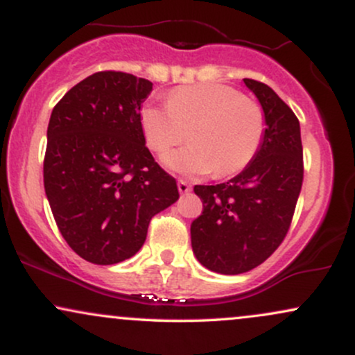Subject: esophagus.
<instances>
[{"mask_svg": "<svg viewBox=\"0 0 355 355\" xmlns=\"http://www.w3.org/2000/svg\"><path fill=\"white\" fill-rule=\"evenodd\" d=\"M190 189H191V185H190L189 182H187V180H178V191H180L182 195L189 193Z\"/></svg>", "mask_w": 355, "mask_h": 355, "instance_id": "1", "label": "esophagus"}]
</instances>
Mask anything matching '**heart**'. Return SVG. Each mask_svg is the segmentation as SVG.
Returning a JSON list of instances; mask_svg holds the SVG:
<instances>
[{
    "instance_id": "heart-1",
    "label": "heart",
    "mask_w": 355,
    "mask_h": 355,
    "mask_svg": "<svg viewBox=\"0 0 355 355\" xmlns=\"http://www.w3.org/2000/svg\"><path fill=\"white\" fill-rule=\"evenodd\" d=\"M141 128L153 152H165L185 140L187 146L168 152L164 162L187 175L215 173L232 177L245 170L262 146L266 115L255 101L229 85L198 83L180 87L166 105H146Z\"/></svg>"
}]
</instances>
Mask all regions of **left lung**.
Wrapping results in <instances>:
<instances>
[{
  "label": "left lung",
  "mask_w": 355,
  "mask_h": 355,
  "mask_svg": "<svg viewBox=\"0 0 355 355\" xmlns=\"http://www.w3.org/2000/svg\"><path fill=\"white\" fill-rule=\"evenodd\" d=\"M243 83L266 115L262 146L232 180L193 187L203 210L191 222V248L203 267L223 275L252 270L274 254L291 227L304 180L295 113L266 83Z\"/></svg>",
  "instance_id": "obj_1"
}]
</instances>
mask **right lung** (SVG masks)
I'll use <instances>...</instances> for the list:
<instances>
[{"mask_svg": "<svg viewBox=\"0 0 355 355\" xmlns=\"http://www.w3.org/2000/svg\"><path fill=\"white\" fill-rule=\"evenodd\" d=\"M152 88L130 73L98 71L51 112L44 191L68 245L96 266L135 255L153 215L180 197L145 146L140 108Z\"/></svg>", "mask_w": 355, "mask_h": 355, "instance_id": "right-lung-1", "label": "right lung"}]
</instances>
